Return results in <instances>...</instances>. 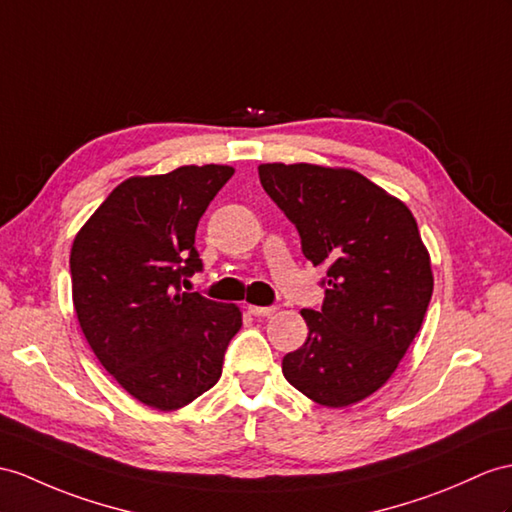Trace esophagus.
Instances as JSON below:
<instances>
[{
  "label": "esophagus",
  "instance_id": "esophagus-1",
  "mask_svg": "<svg viewBox=\"0 0 512 512\" xmlns=\"http://www.w3.org/2000/svg\"><path fill=\"white\" fill-rule=\"evenodd\" d=\"M247 310H249V315H254V317H269L276 313V306H249Z\"/></svg>",
  "mask_w": 512,
  "mask_h": 512
}]
</instances>
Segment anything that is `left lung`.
<instances>
[{"label": "left lung", "instance_id": "8db88e82", "mask_svg": "<svg viewBox=\"0 0 512 512\" xmlns=\"http://www.w3.org/2000/svg\"><path fill=\"white\" fill-rule=\"evenodd\" d=\"M260 184L326 265L319 310H302L308 339L286 354L282 373L310 400L343 408L393 376L432 297L430 254L400 199L354 169L267 162Z\"/></svg>", "mask_w": 512, "mask_h": 512}]
</instances>
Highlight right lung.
I'll list each match as a JSON object with an SVG mask.
<instances>
[{"label":"right lung","mask_w":512,"mask_h":512,"mask_svg":"<svg viewBox=\"0 0 512 512\" xmlns=\"http://www.w3.org/2000/svg\"><path fill=\"white\" fill-rule=\"evenodd\" d=\"M232 173L228 165H186L128 178L73 239L80 328L102 367L149 408L169 413L215 386L243 326L236 304L180 286L202 271L197 223Z\"/></svg>","instance_id":"1"}]
</instances>
